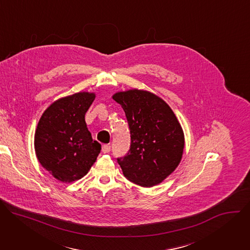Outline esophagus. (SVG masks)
<instances>
[{"label":"esophagus","mask_w":250,"mask_h":250,"mask_svg":"<svg viewBox=\"0 0 250 250\" xmlns=\"http://www.w3.org/2000/svg\"><path fill=\"white\" fill-rule=\"evenodd\" d=\"M102 151H103L104 153H109V152L111 151V146H109V145H104V146H102Z\"/></svg>","instance_id":"obj_1"}]
</instances>
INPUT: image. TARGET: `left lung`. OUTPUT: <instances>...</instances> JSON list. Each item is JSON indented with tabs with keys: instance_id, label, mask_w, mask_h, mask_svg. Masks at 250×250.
<instances>
[{
	"instance_id": "obj_1",
	"label": "left lung",
	"mask_w": 250,
	"mask_h": 250,
	"mask_svg": "<svg viewBox=\"0 0 250 250\" xmlns=\"http://www.w3.org/2000/svg\"><path fill=\"white\" fill-rule=\"evenodd\" d=\"M113 99L125 111L130 148L117 158L126 179L142 187L161 183L179 165L184 133L170 106L147 91L120 92Z\"/></svg>"
}]
</instances>
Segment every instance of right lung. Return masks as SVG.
Segmentation results:
<instances>
[{"label": "right lung", "instance_id": "obj_1", "mask_svg": "<svg viewBox=\"0 0 250 250\" xmlns=\"http://www.w3.org/2000/svg\"><path fill=\"white\" fill-rule=\"evenodd\" d=\"M95 100L94 93H76L57 100L42 114L34 135L41 164L62 182L84 177L101 152L93 140L85 114Z\"/></svg>", "mask_w": 250, "mask_h": 250}]
</instances>
